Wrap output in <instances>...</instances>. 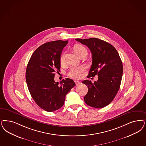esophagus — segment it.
<instances>
[{
    "instance_id": "34e87169",
    "label": "esophagus",
    "mask_w": 146,
    "mask_h": 146,
    "mask_svg": "<svg viewBox=\"0 0 146 146\" xmlns=\"http://www.w3.org/2000/svg\"><path fill=\"white\" fill-rule=\"evenodd\" d=\"M75 83H76V85H79V84H80V82L79 81H74Z\"/></svg>"
}]
</instances>
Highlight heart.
Segmentation results:
<instances>
[{"mask_svg":"<svg viewBox=\"0 0 146 146\" xmlns=\"http://www.w3.org/2000/svg\"><path fill=\"white\" fill-rule=\"evenodd\" d=\"M74 50L76 53L79 55H81L84 53H87V50L84 46L80 44H76L73 47ZM60 61L61 65H63L65 62V53H63L61 54L60 58ZM85 69L83 67H73L71 68L68 72V76L71 78L74 79H79L82 76V73Z\"/></svg>","mask_w":146,"mask_h":146,"instance_id":"heart-1","label":"heart"}]
</instances>
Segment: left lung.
<instances>
[{"mask_svg":"<svg viewBox=\"0 0 146 146\" xmlns=\"http://www.w3.org/2000/svg\"><path fill=\"white\" fill-rule=\"evenodd\" d=\"M76 40L87 46L92 54L87 77L98 76L94 83L88 80L82 81L88 89L84 101L88 106L102 108L113 100L119 90L123 73L120 57L115 47L105 41L95 38Z\"/></svg>","mask_w":146,"mask_h":146,"instance_id":"1","label":"left lung"}]
</instances>
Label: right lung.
<instances>
[{"mask_svg":"<svg viewBox=\"0 0 146 146\" xmlns=\"http://www.w3.org/2000/svg\"><path fill=\"white\" fill-rule=\"evenodd\" d=\"M68 41L56 40L39 46L31 57L26 70V81L31 96L44 110L53 111L64 105L66 94L76 86L70 79L54 81L60 68L61 54Z\"/></svg>","mask_w":146,"mask_h":146,"instance_id":"add662e5","label":"right lung"}]
</instances>
